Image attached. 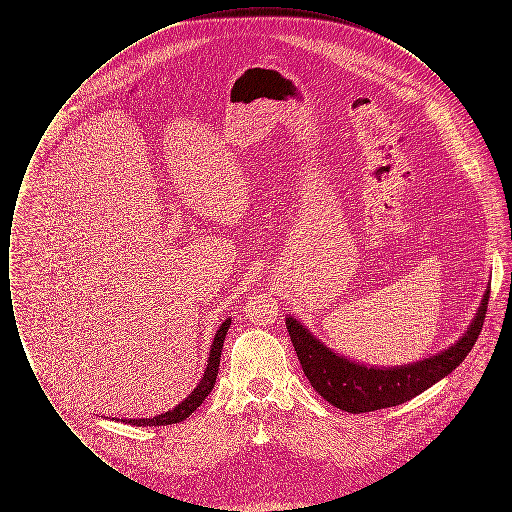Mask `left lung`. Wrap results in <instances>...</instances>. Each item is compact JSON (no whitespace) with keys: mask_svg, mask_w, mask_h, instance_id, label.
Here are the masks:
<instances>
[{"mask_svg":"<svg viewBox=\"0 0 512 512\" xmlns=\"http://www.w3.org/2000/svg\"><path fill=\"white\" fill-rule=\"evenodd\" d=\"M487 299L489 284L476 317L459 340L436 355L407 365L359 363L330 349L297 318H286V326L301 368L318 395L345 413H370L411 401L461 365L482 332Z\"/></svg>","mask_w":512,"mask_h":512,"instance_id":"left-lung-1","label":"left lung"}]
</instances>
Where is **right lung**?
Here are the masks:
<instances>
[{
	"instance_id": "right-lung-1",
	"label": "right lung",
	"mask_w": 512,
	"mask_h": 512,
	"mask_svg": "<svg viewBox=\"0 0 512 512\" xmlns=\"http://www.w3.org/2000/svg\"><path fill=\"white\" fill-rule=\"evenodd\" d=\"M1 251H3V244H1ZM230 322H232V318L228 317L220 324L219 330H217V334L213 338V343H211V349H209L205 372L199 378V384L195 386L194 391L184 401H180L172 411L157 414L153 418H122V422L124 424H132V426H167V424L182 422V420H186L190 414L194 413L195 409L205 401V397L215 388L217 374H219L222 343H224L226 332L230 328Z\"/></svg>"
}]
</instances>
